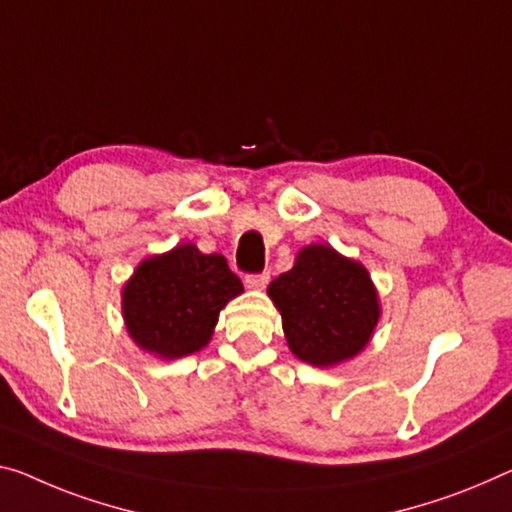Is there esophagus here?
I'll return each mask as SVG.
<instances>
[{"mask_svg": "<svg viewBox=\"0 0 512 512\" xmlns=\"http://www.w3.org/2000/svg\"><path fill=\"white\" fill-rule=\"evenodd\" d=\"M267 281H270V272L249 274V277H245V286L251 290H263L267 286Z\"/></svg>", "mask_w": 512, "mask_h": 512, "instance_id": "obj_1", "label": "esophagus"}]
</instances>
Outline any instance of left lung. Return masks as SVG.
<instances>
[{
    "instance_id": "left-lung-1",
    "label": "left lung",
    "mask_w": 512,
    "mask_h": 512,
    "mask_svg": "<svg viewBox=\"0 0 512 512\" xmlns=\"http://www.w3.org/2000/svg\"><path fill=\"white\" fill-rule=\"evenodd\" d=\"M267 295L277 306L288 348L304 364L332 368L357 357L380 322L371 274L332 245H306Z\"/></svg>"
}]
</instances>
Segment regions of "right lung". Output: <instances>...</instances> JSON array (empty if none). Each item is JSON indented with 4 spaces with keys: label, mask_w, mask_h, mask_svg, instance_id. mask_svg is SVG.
Returning a JSON list of instances; mask_svg holds the SVG:
<instances>
[{
    "label": "right lung",
    "mask_w": 512,
    "mask_h": 512,
    "mask_svg": "<svg viewBox=\"0 0 512 512\" xmlns=\"http://www.w3.org/2000/svg\"><path fill=\"white\" fill-rule=\"evenodd\" d=\"M245 293L222 254L183 242L141 261L121 290L128 336L148 355L180 359L206 348L219 311Z\"/></svg>",
    "instance_id": "right-lung-1"
}]
</instances>
